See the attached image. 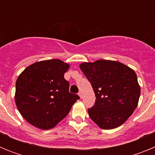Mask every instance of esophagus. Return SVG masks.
Instances as JSON below:
<instances>
[{
    "label": "esophagus",
    "instance_id": "esophagus-1",
    "mask_svg": "<svg viewBox=\"0 0 155 155\" xmlns=\"http://www.w3.org/2000/svg\"><path fill=\"white\" fill-rule=\"evenodd\" d=\"M78 95H79V96H80V98H82V97H83V94H82V92H81V91H79Z\"/></svg>",
    "mask_w": 155,
    "mask_h": 155
}]
</instances>
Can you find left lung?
<instances>
[{"instance_id":"1","label":"left lung","mask_w":155,"mask_h":155,"mask_svg":"<svg viewBox=\"0 0 155 155\" xmlns=\"http://www.w3.org/2000/svg\"><path fill=\"white\" fill-rule=\"evenodd\" d=\"M80 68L96 97L87 109L90 118L104 130L120 127L137 106L140 87L136 73L125 64L107 60L83 63Z\"/></svg>"}]
</instances>
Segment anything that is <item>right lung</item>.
Masks as SVG:
<instances>
[{"label": "right lung", "mask_w": 155, "mask_h": 155, "mask_svg": "<svg viewBox=\"0 0 155 155\" xmlns=\"http://www.w3.org/2000/svg\"><path fill=\"white\" fill-rule=\"evenodd\" d=\"M69 64L61 60L28 66L15 84V103L23 118L42 130H50L65 118L80 97L69 91L64 74Z\"/></svg>", "instance_id": "obj_1"}]
</instances>
